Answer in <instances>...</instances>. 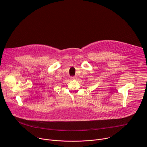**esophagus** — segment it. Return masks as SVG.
<instances>
[{"label":"esophagus","instance_id":"34e87169","mask_svg":"<svg viewBox=\"0 0 147 147\" xmlns=\"http://www.w3.org/2000/svg\"><path fill=\"white\" fill-rule=\"evenodd\" d=\"M76 78H77V77H76V76L71 77V80H74V79H76Z\"/></svg>","mask_w":147,"mask_h":147}]
</instances>
